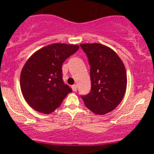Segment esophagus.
<instances>
[{"label":"esophagus","instance_id":"obj_1","mask_svg":"<svg viewBox=\"0 0 154 154\" xmlns=\"http://www.w3.org/2000/svg\"><path fill=\"white\" fill-rule=\"evenodd\" d=\"M72 90L74 91V92L77 91V85H73L72 86Z\"/></svg>","mask_w":154,"mask_h":154}]
</instances>
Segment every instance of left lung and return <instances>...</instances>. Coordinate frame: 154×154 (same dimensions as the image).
Returning a JSON list of instances; mask_svg holds the SVG:
<instances>
[{
	"mask_svg": "<svg viewBox=\"0 0 154 154\" xmlns=\"http://www.w3.org/2000/svg\"><path fill=\"white\" fill-rule=\"evenodd\" d=\"M89 58L91 91L82 96L85 106L96 115L117 107L126 90L127 76L123 61L115 51L99 43L80 45Z\"/></svg>",
	"mask_w": 154,
	"mask_h": 154,
	"instance_id": "1",
	"label": "left lung"
}]
</instances>
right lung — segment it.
<instances>
[{"mask_svg": "<svg viewBox=\"0 0 154 154\" xmlns=\"http://www.w3.org/2000/svg\"><path fill=\"white\" fill-rule=\"evenodd\" d=\"M78 45L54 43L31 55L23 66L21 90L32 109L49 114L60 106L72 89L62 79V63L78 51Z\"/></svg>", "mask_w": 154, "mask_h": 154, "instance_id": "add662e5", "label": "right lung"}]
</instances>
